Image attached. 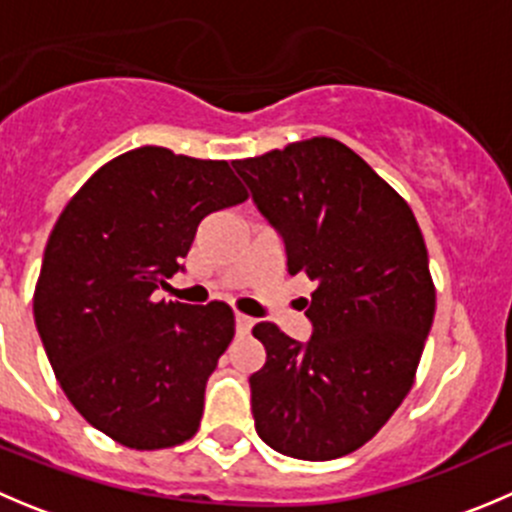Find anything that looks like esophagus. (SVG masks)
Masks as SVG:
<instances>
[{
    "mask_svg": "<svg viewBox=\"0 0 512 512\" xmlns=\"http://www.w3.org/2000/svg\"><path fill=\"white\" fill-rule=\"evenodd\" d=\"M252 324H255V319L247 317V314H242V312H235V329H237V334H247L252 329Z\"/></svg>",
    "mask_w": 512,
    "mask_h": 512,
    "instance_id": "esophagus-1",
    "label": "esophagus"
}]
</instances>
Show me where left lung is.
Here are the masks:
<instances>
[{
    "label": "left lung",
    "instance_id": "obj_1",
    "mask_svg": "<svg viewBox=\"0 0 512 512\" xmlns=\"http://www.w3.org/2000/svg\"><path fill=\"white\" fill-rule=\"evenodd\" d=\"M260 213L285 237L287 272L314 282L312 339L277 324L252 334L265 366L250 376L262 441L302 461L364 446L416 379L436 287L414 210L364 158L334 138L232 160Z\"/></svg>",
    "mask_w": 512,
    "mask_h": 512
}]
</instances>
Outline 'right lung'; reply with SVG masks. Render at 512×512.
<instances>
[{
    "mask_svg": "<svg viewBox=\"0 0 512 512\" xmlns=\"http://www.w3.org/2000/svg\"><path fill=\"white\" fill-rule=\"evenodd\" d=\"M242 200L227 160L143 146L103 163L51 230L36 329L66 399L121 446L158 451L198 433L235 314L156 302L153 289L180 270L200 220Z\"/></svg>",
    "mask_w": 512,
    "mask_h": 512,
    "instance_id": "right-lung-1",
    "label": "right lung"
}]
</instances>
